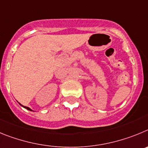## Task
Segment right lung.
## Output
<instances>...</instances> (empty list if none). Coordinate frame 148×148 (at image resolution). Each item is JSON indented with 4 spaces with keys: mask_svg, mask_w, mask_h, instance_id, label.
<instances>
[{
    "mask_svg": "<svg viewBox=\"0 0 148 148\" xmlns=\"http://www.w3.org/2000/svg\"><path fill=\"white\" fill-rule=\"evenodd\" d=\"M20 105H21V104H20ZM21 106H22V105H21ZM23 106V108H26V109H27V110H32L31 108H29V107H26V106Z\"/></svg>",
    "mask_w": 148,
    "mask_h": 148,
    "instance_id": "obj_1",
    "label": "right lung"
}]
</instances>
